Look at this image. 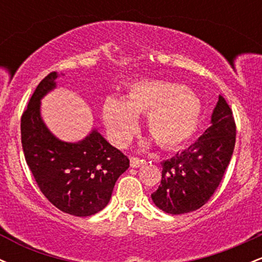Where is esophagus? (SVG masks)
Segmentation results:
<instances>
[{"mask_svg":"<svg viewBox=\"0 0 262 262\" xmlns=\"http://www.w3.org/2000/svg\"><path fill=\"white\" fill-rule=\"evenodd\" d=\"M143 160L139 158H137V156H130V166L132 167H139L141 164H143Z\"/></svg>","mask_w":262,"mask_h":262,"instance_id":"1","label":"esophagus"}]
</instances>
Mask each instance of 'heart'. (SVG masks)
I'll list each match as a JSON object with an SVG mask.
<instances>
[{"label":"heart","mask_w":262,"mask_h":262,"mask_svg":"<svg viewBox=\"0 0 262 262\" xmlns=\"http://www.w3.org/2000/svg\"><path fill=\"white\" fill-rule=\"evenodd\" d=\"M146 113V128L159 144L179 146L194 134L201 102L182 86L166 81L143 80L129 86L124 98L107 97L102 116L114 144L123 146L138 128L137 114Z\"/></svg>","instance_id":"obj_1"}]
</instances>
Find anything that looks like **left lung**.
Returning <instances> with one entry per match:
<instances>
[{
    "instance_id": "left-lung-1",
    "label": "left lung",
    "mask_w": 262,
    "mask_h": 262,
    "mask_svg": "<svg viewBox=\"0 0 262 262\" xmlns=\"http://www.w3.org/2000/svg\"><path fill=\"white\" fill-rule=\"evenodd\" d=\"M233 111L219 96L212 125L188 149L161 162V183L151 198L170 214L193 212L217 191L235 146Z\"/></svg>"
}]
</instances>
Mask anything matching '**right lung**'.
Listing matches in <instances>:
<instances>
[{
    "label": "right lung",
    "mask_w": 262,
    "mask_h": 262,
    "mask_svg": "<svg viewBox=\"0 0 262 262\" xmlns=\"http://www.w3.org/2000/svg\"><path fill=\"white\" fill-rule=\"evenodd\" d=\"M54 71L39 82L20 118L25 158L41 193L53 206L76 217L100 212L110 202L129 159L93 130L80 143H64L40 118V98L55 87Z\"/></svg>",
    "instance_id": "obj_1"
}]
</instances>
